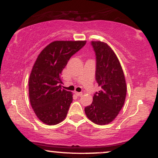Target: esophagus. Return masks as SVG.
Wrapping results in <instances>:
<instances>
[{
	"label": "esophagus",
	"instance_id": "1",
	"mask_svg": "<svg viewBox=\"0 0 158 158\" xmlns=\"http://www.w3.org/2000/svg\"><path fill=\"white\" fill-rule=\"evenodd\" d=\"M75 94L77 95V96H82V93H79V92H75Z\"/></svg>",
	"mask_w": 158,
	"mask_h": 158
}]
</instances>
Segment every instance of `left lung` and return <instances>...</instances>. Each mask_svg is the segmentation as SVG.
<instances>
[{
  "instance_id": "8db88e82",
  "label": "left lung",
  "mask_w": 158,
  "mask_h": 158,
  "mask_svg": "<svg viewBox=\"0 0 158 158\" xmlns=\"http://www.w3.org/2000/svg\"><path fill=\"white\" fill-rule=\"evenodd\" d=\"M96 55V80L101 90L85 108L87 117L98 125L113 121L123 107L127 94L124 74L112 48L100 41L90 43Z\"/></svg>"
}]
</instances>
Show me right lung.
Returning a JSON list of instances; mask_svg holds the SVG:
<instances>
[{
	"label": "right lung",
	"instance_id": "1",
	"mask_svg": "<svg viewBox=\"0 0 158 158\" xmlns=\"http://www.w3.org/2000/svg\"><path fill=\"white\" fill-rule=\"evenodd\" d=\"M86 44V41H54L41 51L28 81L29 99L38 118L54 125L65 118L73 97L62 89L61 73L70 58Z\"/></svg>",
	"mask_w": 158,
	"mask_h": 158
}]
</instances>
